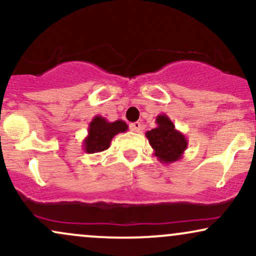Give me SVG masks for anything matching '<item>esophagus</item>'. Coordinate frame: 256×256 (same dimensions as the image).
Wrapping results in <instances>:
<instances>
[{"label":"esophagus","mask_w":256,"mask_h":256,"mask_svg":"<svg viewBox=\"0 0 256 256\" xmlns=\"http://www.w3.org/2000/svg\"><path fill=\"white\" fill-rule=\"evenodd\" d=\"M140 128H142V126H140V122H132V124L130 125V128L134 132H140Z\"/></svg>","instance_id":"esophagus-1"}]
</instances>
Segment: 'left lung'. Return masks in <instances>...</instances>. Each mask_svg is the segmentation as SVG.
<instances>
[{
	"instance_id": "1",
	"label": "left lung",
	"mask_w": 256,
	"mask_h": 256,
	"mask_svg": "<svg viewBox=\"0 0 256 256\" xmlns=\"http://www.w3.org/2000/svg\"><path fill=\"white\" fill-rule=\"evenodd\" d=\"M155 122L156 128L146 132L155 156L162 164H172L180 160L188 148V138L176 128L166 114L158 116Z\"/></svg>"
}]
</instances>
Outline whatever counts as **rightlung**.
Returning <instances> with one entry per match:
<instances>
[{"mask_svg":"<svg viewBox=\"0 0 256 256\" xmlns=\"http://www.w3.org/2000/svg\"><path fill=\"white\" fill-rule=\"evenodd\" d=\"M128 126L122 120L108 122L101 116H94L88 128V136L83 140V149L88 154L101 152L110 148L116 134L128 131Z\"/></svg>","mask_w":256,"mask_h":256,"instance_id":"add662e5","label":"right lung"}]
</instances>
